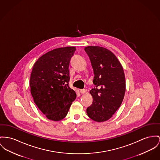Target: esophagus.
Instances as JSON below:
<instances>
[{
    "mask_svg": "<svg viewBox=\"0 0 160 160\" xmlns=\"http://www.w3.org/2000/svg\"><path fill=\"white\" fill-rule=\"evenodd\" d=\"M80 92H81V93L84 94V93H85V92H86V90H85V89H81V90H80Z\"/></svg>",
    "mask_w": 160,
    "mask_h": 160,
    "instance_id": "esophagus-1",
    "label": "esophagus"
}]
</instances>
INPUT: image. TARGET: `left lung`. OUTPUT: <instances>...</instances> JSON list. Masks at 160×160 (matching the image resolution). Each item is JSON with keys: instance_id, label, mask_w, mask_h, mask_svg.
I'll return each instance as SVG.
<instances>
[{"instance_id": "obj_1", "label": "left lung", "mask_w": 160, "mask_h": 160, "mask_svg": "<svg viewBox=\"0 0 160 160\" xmlns=\"http://www.w3.org/2000/svg\"><path fill=\"white\" fill-rule=\"evenodd\" d=\"M84 50L90 59L95 85L90 91L93 102L87 108V113L95 121L104 122L112 117L123 101L124 72L116 56L109 50L99 46H88Z\"/></svg>"}]
</instances>
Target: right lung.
I'll list each match as a JSON object with an SVG mask.
<instances>
[{
    "label": "right lung",
    "instance_id": "obj_1",
    "mask_svg": "<svg viewBox=\"0 0 160 160\" xmlns=\"http://www.w3.org/2000/svg\"><path fill=\"white\" fill-rule=\"evenodd\" d=\"M75 47L54 49L41 56L34 64L30 79L34 103L48 119L66 117L76 94L68 85V66Z\"/></svg>",
    "mask_w": 160,
    "mask_h": 160
}]
</instances>
